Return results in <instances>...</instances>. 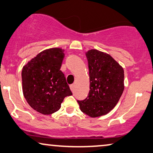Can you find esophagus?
<instances>
[{
    "label": "esophagus",
    "instance_id": "34e87169",
    "mask_svg": "<svg viewBox=\"0 0 153 153\" xmlns=\"http://www.w3.org/2000/svg\"><path fill=\"white\" fill-rule=\"evenodd\" d=\"M70 89L72 91H74V85H70Z\"/></svg>",
    "mask_w": 153,
    "mask_h": 153
}]
</instances>
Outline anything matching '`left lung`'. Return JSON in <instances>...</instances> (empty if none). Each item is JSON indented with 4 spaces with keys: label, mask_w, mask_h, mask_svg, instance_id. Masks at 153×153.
Returning a JSON list of instances; mask_svg holds the SVG:
<instances>
[{
    "label": "left lung",
    "mask_w": 153,
    "mask_h": 153,
    "mask_svg": "<svg viewBox=\"0 0 153 153\" xmlns=\"http://www.w3.org/2000/svg\"><path fill=\"white\" fill-rule=\"evenodd\" d=\"M89 92L77 100L80 110L91 118L107 114L116 106L124 90L123 68L111 56L96 49L86 53Z\"/></svg>",
    "instance_id": "8db88e82"
}]
</instances>
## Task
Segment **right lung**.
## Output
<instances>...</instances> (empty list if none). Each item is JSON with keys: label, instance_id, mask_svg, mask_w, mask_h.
Segmentation results:
<instances>
[{"label": "right lung", "instance_id": "1", "mask_svg": "<svg viewBox=\"0 0 153 153\" xmlns=\"http://www.w3.org/2000/svg\"><path fill=\"white\" fill-rule=\"evenodd\" d=\"M64 57L63 49H46L23 67V96L32 108L44 115L52 114L61 107L64 99L72 92L60 71Z\"/></svg>", "mask_w": 153, "mask_h": 153}]
</instances>
